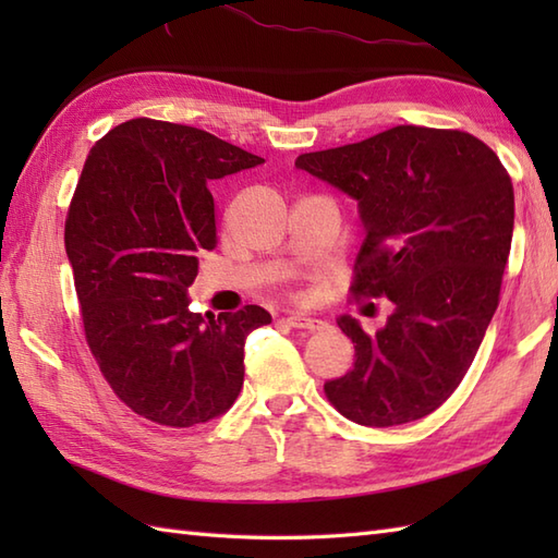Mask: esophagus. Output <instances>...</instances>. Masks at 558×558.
<instances>
[{
    "label": "esophagus",
    "mask_w": 558,
    "mask_h": 558,
    "mask_svg": "<svg viewBox=\"0 0 558 558\" xmlns=\"http://www.w3.org/2000/svg\"><path fill=\"white\" fill-rule=\"evenodd\" d=\"M286 322L292 326V328H300V330H322L326 324L322 322V318H312V316H304V314H288Z\"/></svg>",
    "instance_id": "1"
}]
</instances>
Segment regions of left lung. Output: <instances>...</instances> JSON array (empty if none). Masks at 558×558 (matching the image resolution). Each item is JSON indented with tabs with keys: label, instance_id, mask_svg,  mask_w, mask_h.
Here are the masks:
<instances>
[{
	"label": "left lung",
	"instance_id": "1",
	"mask_svg": "<svg viewBox=\"0 0 558 558\" xmlns=\"http://www.w3.org/2000/svg\"><path fill=\"white\" fill-rule=\"evenodd\" d=\"M294 165L357 201L366 236L350 290L396 306L374 336L338 318L354 366L324 386L328 402L364 426L426 417L460 386L499 306L511 174L477 136L412 124Z\"/></svg>",
	"mask_w": 558,
	"mask_h": 558
}]
</instances>
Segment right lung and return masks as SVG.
Segmentation results:
<instances>
[{
    "label": "right lung",
    "instance_id": "obj_1",
    "mask_svg": "<svg viewBox=\"0 0 558 558\" xmlns=\"http://www.w3.org/2000/svg\"><path fill=\"white\" fill-rule=\"evenodd\" d=\"M264 158L204 129L129 120L90 148L64 225L86 342L114 396L162 426L228 412L244 384V340L270 324L246 304L234 314L189 312L198 254L213 252L208 186Z\"/></svg>",
    "mask_w": 558,
    "mask_h": 558
}]
</instances>
